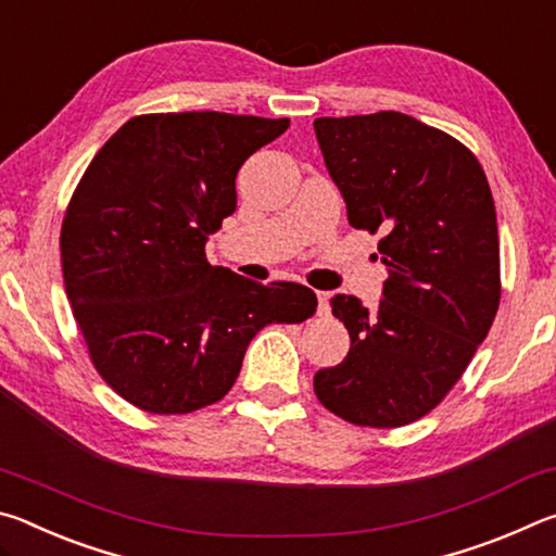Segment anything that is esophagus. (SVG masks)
<instances>
[{
	"instance_id": "1",
	"label": "esophagus",
	"mask_w": 556,
	"mask_h": 556,
	"mask_svg": "<svg viewBox=\"0 0 556 556\" xmlns=\"http://www.w3.org/2000/svg\"><path fill=\"white\" fill-rule=\"evenodd\" d=\"M318 316H328V299L324 291H318V308H316Z\"/></svg>"
}]
</instances>
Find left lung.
I'll return each instance as SVG.
<instances>
[{"instance_id":"1","label":"left lung","mask_w":556,"mask_h":556,"mask_svg":"<svg viewBox=\"0 0 556 556\" xmlns=\"http://www.w3.org/2000/svg\"><path fill=\"white\" fill-rule=\"evenodd\" d=\"M348 223L382 232L388 267L368 312L338 294L351 333L336 368L314 375L328 412L357 427H404L460 380L501 304V242L491 186L468 147L402 112L314 119Z\"/></svg>"}]
</instances>
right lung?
Here are the masks:
<instances>
[{
  "label": "right lung",
  "instance_id": "obj_1",
  "mask_svg": "<svg viewBox=\"0 0 556 556\" xmlns=\"http://www.w3.org/2000/svg\"><path fill=\"white\" fill-rule=\"evenodd\" d=\"M287 127L228 112L139 115L75 186L61 225L65 294L100 378L135 407H208L230 392L257 331L314 316L308 287L257 285L205 260L244 159Z\"/></svg>",
  "mask_w": 556,
  "mask_h": 556
}]
</instances>
